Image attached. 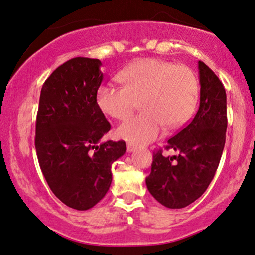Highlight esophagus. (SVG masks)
Returning a JSON list of instances; mask_svg holds the SVG:
<instances>
[{"label": "esophagus", "mask_w": 255, "mask_h": 255, "mask_svg": "<svg viewBox=\"0 0 255 255\" xmlns=\"http://www.w3.org/2000/svg\"><path fill=\"white\" fill-rule=\"evenodd\" d=\"M136 149V146L133 143H127V152H133Z\"/></svg>", "instance_id": "esophagus-1"}]
</instances>
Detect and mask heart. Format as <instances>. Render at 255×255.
Masks as SVG:
<instances>
[{
	"label": "heart",
	"instance_id": "1",
	"mask_svg": "<svg viewBox=\"0 0 255 255\" xmlns=\"http://www.w3.org/2000/svg\"><path fill=\"white\" fill-rule=\"evenodd\" d=\"M121 88L101 85L96 102L106 115L116 120L129 116L139 102L142 113L120 125L116 135L135 145L152 142L162 127H182L189 121L198 100L195 72L183 64L146 58L134 61L118 75Z\"/></svg>",
	"mask_w": 255,
	"mask_h": 255
}]
</instances>
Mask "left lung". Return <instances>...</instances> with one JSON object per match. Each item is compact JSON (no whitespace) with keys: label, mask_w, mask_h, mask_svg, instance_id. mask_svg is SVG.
I'll use <instances>...</instances> for the list:
<instances>
[{"label":"left lung","mask_w":255,"mask_h":255,"mask_svg":"<svg viewBox=\"0 0 255 255\" xmlns=\"http://www.w3.org/2000/svg\"><path fill=\"white\" fill-rule=\"evenodd\" d=\"M199 108L182 130L168 139L165 149L177 155L153 152L148 191L170 209H182L201 197L219 167L226 142L227 96L222 82L203 61H198Z\"/></svg>","instance_id":"obj_1"}]
</instances>
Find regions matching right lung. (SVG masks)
Here are the masks:
<instances>
[{
  "instance_id": "1",
  "label": "right lung",
  "mask_w": 255,
  "mask_h": 255,
  "mask_svg": "<svg viewBox=\"0 0 255 255\" xmlns=\"http://www.w3.org/2000/svg\"><path fill=\"white\" fill-rule=\"evenodd\" d=\"M98 59L76 57L57 67L41 88L35 149L41 172L57 198L88 210L106 196L112 164L125 154V141L101 139L110 130L96 94L103 81Z\"/></svg>"
}]
</instances>
